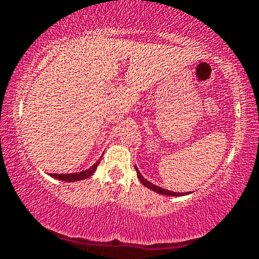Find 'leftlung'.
Instances as JSON below:
<instances>
[{
    "instance_id": "1",
    "label": "left lung",
    "mask_w": 259,
    "mask_h": 259,
    "mask_svg": "<svg viewBox=\"0 0 259 259\" xmlns=\"http://www.w3.org/2000/svg\"><path fill=\"white\" fill-rule=\"evenodd\" d=\"M136 171H138V178L140 179V181H141V183L144 184L145 186H147L148 189L153 190V191L158 192V194H160V195H167V196H183L184 195L183 192H173V191H169V190L162 189V187H159V186H157V185H153L152 183L147 181L144 177H142L141 174H140V171L138 170V168H136Z\"/></svg>"
}]
</instances>
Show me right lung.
<instances>
[{"label":"right lung","instance_id":"1","mask_svg":"<svg viewBox=\"0 0 259 259\" xmlns=\"http://www.w3.org/2000/svg\"><path fill=\"white\" fill-rule=\"evenodd\" d=\"M100 160H97L91 168L86 169L84 171H80V173H73V174H51V177L56 178V179L59 180H64V181H78V180H82L86 179V178L91 177L94 174V171L96 170L97 165H99Z\"/></svg>","mask_w":259,"mask_h":259}]
</instances>
